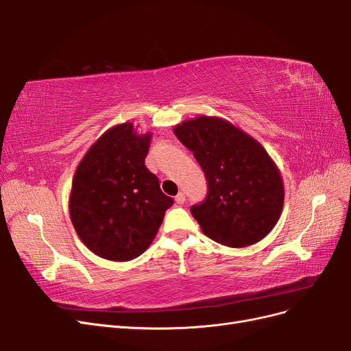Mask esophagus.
Wrapping results in <instances>:
<instances>
[{
	"instance_id": "34e87169",
	"label": "esophagus",
	"mask_w": 351,
	"mask_h": 351,
	"mask_svg": "<svg viewBox=\"0 0 351 351\" xmlns=\"http://www.w3.org/2000/svg\"><path fill=\"white\" fill-rule=\"evenodd\" d=\"M174 200H176V204H177V205H183V204H184V200H186V196H184V193L180 192V193L174 197Z\"/></svg>"
}]
</instances>
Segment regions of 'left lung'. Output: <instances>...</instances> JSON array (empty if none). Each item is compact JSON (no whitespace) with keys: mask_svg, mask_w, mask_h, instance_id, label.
Returning a JSON list of instances; mask_svg holds the SVG:
<instances>
[{"mask_svg":"<svg viewBox=\"0 0 351 351\" xmlns=\"http://www.w3.org/2000/svg\"><path fill=\"white\" fill-rule=\"evenodd\" d=\"M173 132L208 180L205 202L190 209L204 234L228 247H246L267 237L281 217L284 183L265 147L215 115L184 120Z\"/></svg>","mask_w":351,"mask_h":351,"instance_id":"8db88e82","label":"left lung"}]
</instances>
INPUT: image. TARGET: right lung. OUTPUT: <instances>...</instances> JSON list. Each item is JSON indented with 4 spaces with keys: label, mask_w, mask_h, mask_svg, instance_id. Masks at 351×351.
<instances>
[{
    "label": "right lung",
    "mask_w": 351,
    "mask_h": 351,
    "mask_svg": "<svg viewBox=\"0 0 351 351\" xmlns=\"http://www.w3.org/2000/svg\"><path fill=\"white\" fill-rule=\"evenodd\" d=\"M152 133L130 121L112 125L79 162L69 196L71 224L92 253L132 261L151 246L173 199L145 165Z\"/></svg>",
    "instance_id": "1"
}]
</instances>
